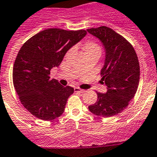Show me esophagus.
<instances>
[{
  "mask_svg": "<svg viewBox=\"0 0 157 157\" xmlns=\"http://www.w3.org/2000/svg\"><path fill=\"white\" fill-rule=\"evenodd\" d=\"M74 91L76 92H79V93H84V92H85L84 90L80 89V88H74Z\"/></svg>",
  "mask_w": 157,
  "mask_h": 157,
  "instance_id": "34e87169",
  "label": "esophagus"
}]
</instances>
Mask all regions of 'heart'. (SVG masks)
I'll return each instance as SVG.
<instances>
[{
	"label": "heart",
	"instance_id": "heart-1",
	"mask_svg": "<svg viewBox=\"0 0 157 157\" xmlns=\"http://www.w3.org/2000/svg\"><path fill=\"white\" fill-rule=\"evenodd\" d=\"M84 54H92V53H99L100 54V47L96 43L92 42H88L84 46Z\"/></svg>",
	"mask_w": 157,
	"mask_h": 157
}]
</instances>
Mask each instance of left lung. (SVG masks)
Listing matches in <instances>:
<instances>
[{"instance_id": "obj_1", "label": "left lung", "mask_w": 157, "mask_h": 157, "mask_svg": "<svg viewBox=\"0 0 157 157\" xmlns=\"http://www.w3.org/2000/svg\"><path fill=\"white\" fill-rule=\"evenodd\" d=\"M97 38L105 51L100 70L106 93L97 92V101L88 107L98 116L109 118L122 112L134 97L140 80V65L135 50L122 35L107 27L87 29Z\"/></svg>"}]
</instances>
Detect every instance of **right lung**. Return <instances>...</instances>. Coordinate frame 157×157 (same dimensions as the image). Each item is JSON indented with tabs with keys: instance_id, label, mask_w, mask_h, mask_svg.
<instances>
[{
	"instance_id": "obj_1",
	"label": "right lung",
	"mask_w": 157,
	"mask_h": 157,
	"mask_svg": "<svg viewBox=\"0 0 157 157\" xmlns=\"http://www.w3.org/2000/svg\"><path fill=\"white\" fill-rule=\"evenodd\" d=\"M87 35L86 31L49 28L34 35L19 51L13 66V84L20 100L31 114L50 121L63 114L72 87L50 79L68 50Z\"/></svg>"
}]
</instances>
